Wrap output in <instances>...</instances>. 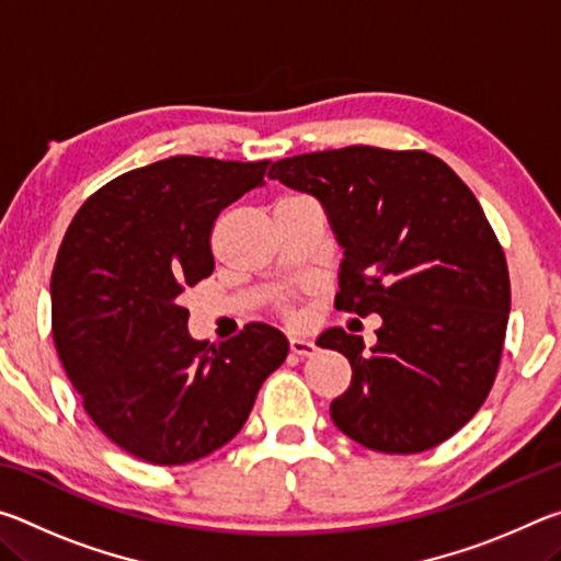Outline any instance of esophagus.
<instances>
[{
    "label": "esophagus",
    "mask_w": 561,
    "mask_h": 561,
    "mask_svg": "<svg viewBox=\"0 0 561 561\" xmlns=\"http://www.w3.org/2000/svg\"><path fill=\"white\" fill-rule=\"evenodd\" d=\"M289 348H291V354H297V356H314L317 354V344L307 336H291Z\"/></svg>",
    "instance_id": "obj_1"
}]
</instances>
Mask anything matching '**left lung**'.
<instances>
[{"mask_svg": "<svg viewBox=\"0 0 561 561\" xmlns=\"http://www.w3.org/2000/svg\"><path fill=\"white\" fill-rule=\"evenodd\" d=\"M270 178L324 207L344 250L336 307L383 319L374 348L339 327L317 339L354 371L331 421L378 453L448 440L495 383L510 317L505 252L478 197L425 150H319Z\"/></svg>", "mask_w": 561, "mask_h": 561, "instance_id": "8db88e82", "label": "left lung"}]
</instances>
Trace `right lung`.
Wrapping results in <instances>:
<instances>
[{
	"instance_id": "right-lung-1",
	"label": "right lung",
	"mask_w": 561,
	"mask_h": 561,
	"mask_svg": "<svg viewBox=\"0 0 561 561\" xmlns=\"http://www.w3.org/2000/svg\"><path fill=\"white\" fill-rule=\"evenodd\" d=\"M270 160L173 156L123 173L69 225L51 272L64 371L101 433L136 458L185 465L230 443L289 341L252 321L195 341L180 294L210 277L217 215L264 185Z\"/></svg>"
}]
</instances>
